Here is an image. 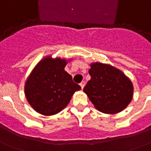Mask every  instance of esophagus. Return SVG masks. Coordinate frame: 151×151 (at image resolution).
I'll return each mask as SVG.
<instances>
[{
	"label": "esophagus",
	"mask_w": 151,
	"mask_h": 151,
	"mask_svg": "<svg viewBox=\"0 0 151 151\" xmlns=\"http://www.w3.org/2000/svg\"><path fill=\"white\" fill-rule=\"evenodd\" d=\"M80 86H81V88L83 89L84 88V86H85V82H82V83H80Z\"/></svg>",
	"instance_id": "obj_1"
}]
</instances>
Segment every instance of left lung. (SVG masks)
Returning <instances> with one entry per match:
<instances>
[{
	"label": "left lung",
	"instance_id": "left-lung-1",
	"mask_svg": "<svg viewBox=\"0 0 151 151\" xmlns=\"http://www.w3.org/2000/svg\"><path fill=\"white\" fill-rule=\"evenodd\" d=\"M88 81L83 89L95 108L99 111L114 114L127 106L133 97V84L120 69L108 64H90Z\"/></svg>",
	"mask_w": 151,
	"mask_h": 151
}]
</instances>
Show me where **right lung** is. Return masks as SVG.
Instances as JSON below:
<instances>
[{
	"label": "right lung",
	"mask_w": 151,
	"mask_h": 151,
	"mask_svg": "<svg viewBox=\"0 0 151 151\" xmlns=\"http://www.w3.org/2000/svg\"><path fill=\"white\" fill-rule=\"evenodd\" d=\"M72 59H42L32 70L24 84V95L32 108L39 114L51 116L68 105L75 91L81 86L73 82L65 68Z\"/></svg>",
	"instance_id": "add662e5"
}]
</instances>
